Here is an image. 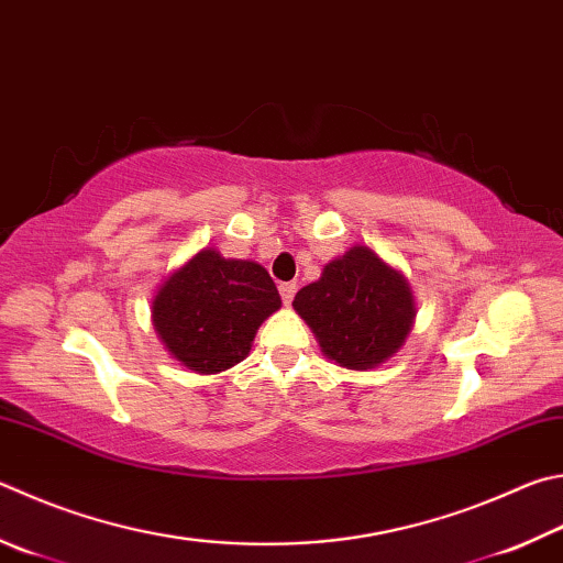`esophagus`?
I'll return each mask as SVG.
<instances>
[{
    "mask_svg": "<svg viewBox=\"0 0 563 563\" xmlns=\"http://www.w3.org/2000/svg\"><path fill=\"white\" fill-rule=\"evenodd\" d=\"M278 290H280V298H283L285 305H290L292 298H295V292H298V288H295V283H280Z\"/></svg>",
    "mask_w": 563,
    "mask_h": 563,
    "instance_id": "34e87169",
    "label": "esophagus"
}]
</instances>
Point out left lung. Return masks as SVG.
Segmentation results:
<instances>
[{
	"mask_svg": "<svg viewBox=\"0 0 563 563\" xmlns=\"http://www.w3.org/2000/svg\"><path fill=\"white\" fill-rule=\"evenodd\" d=\"M292 308L346 369H374L404 344L413 322V295L404 275L366 246L324 265L322 278L295 295Z\"/></svg>",
	"mask_w": 563,
	"mask_h": 563,
	"instance_id": "left-lung-1",
	"label": "left lung"
}]
</instances>
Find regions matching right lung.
<instances>
[{"label": "right lung", "mask_w": 563, "mask_h": 563, "mask_svg": "<svg viewBox=\"0 0 563 563\" xmlns=\"http://www.w3.org/2000/svg\"><path fill=\"white\" fill-rule=\"evenodd\" d=\"M280 308L268 271L201 251L162 285L152 317L172 356L199 374L246 360L261 322Z\"/></svg>", "instance_id": "add662e5"}]
</instances>
